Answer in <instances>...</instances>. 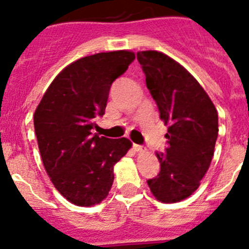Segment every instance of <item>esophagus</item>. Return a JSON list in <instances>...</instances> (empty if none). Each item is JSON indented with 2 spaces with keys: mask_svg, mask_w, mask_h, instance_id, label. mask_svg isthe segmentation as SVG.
Returning <instances> with one entry per match:
<instances>
[{
  "mask_svg": "<svg viewBox=\"0 0 249 249\" xmlns=\"http://www.w3.org/2000/svg\"><path fill=\"white\" fill-rule=\"evenodd\" d=\"M133 149H135L136 152H144V151H146V148H144L143 146H140V144H133Z\"/></svg>",
  "mask_w": 249,
  "mask_h": 249,
  "instance_id": "1",
  "label": "esophagus"
}]
</instances>
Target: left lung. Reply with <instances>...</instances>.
I'll list each match as a JSON object with an SVG mask.
<instances>
[{
  "mask_svg": "<svg viewBox=\"0 0 249 249\" xmlns=\"http://www.w3.org/2000/svg\"><path fill=\"white\" fill-rule=\"evenodd\" d=\"M137 59L160 120L168 124L166 155L156 153L160 171L147 183L158 201H183L210 168L218 136L217 109L198 81L175 59L157 51H140Z\"/></svg>",
  "mask_w": 249,
  "mask_h": 249,
  "instance_id": "1",
  "label": "left lung"
}]
</instances>
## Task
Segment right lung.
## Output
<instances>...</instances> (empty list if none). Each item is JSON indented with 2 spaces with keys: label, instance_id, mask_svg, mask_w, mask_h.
<instances>
[{
  "label": "right lung",
  "instance_id": "add662e5",
  "mask_svg": "<svg viewBox=\"0 0 249 249\" xmlns=\"http://www.w3.org/2000/svg\"><path fill=\"white\" fill-rule=\"evenodd\" d=\"M136 58L131 51L77 59L56 76L34 116L39 153L51 181L67 201L91 207L108 196L113 166L131 148L127 138L92 135L109 89Z\"/></svg>",
  "mask_w": 249,
  "mask_h": 249
}]
</instances>
